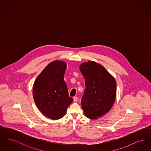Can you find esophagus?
<instances>
[{
    "label": "esophagus",
    "instance_id": "esophagus-1",
    "mask_svg": "<svg viewBox=\"0 0 151 151\" xmlns=\"http://www.w3.org/2000/svg\"><path fill=\"white\" fill-rule=\"evenodd\" d=\"M73 101L75 102L78 101V97H76H76H73Z\"/></svg>",
    "mask_w": 151,
    "mask_h": 151
}]
</instances>
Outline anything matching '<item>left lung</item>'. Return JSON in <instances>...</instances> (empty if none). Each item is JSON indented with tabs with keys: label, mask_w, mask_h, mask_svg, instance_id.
I'll return each instance as SVG.
<instances>
[{
	"label": "left lung",
	"mask_w": 151,
	"mask_h": 151,
	"mask_svg": "<svg viewBox=\"0 0 151 151\" xmlns=\"http://www.w3.org/2000/svg\"><path fill=\"white\" fill-rule=\"evenodd\" d=\"M79 68L86 86L81 100V107L87 118L97 119L106 114L115 102V78L104 67L94 61L83 63Z\"/></svg>",
	"instance_id": "8db88e82"
}]
</instances>
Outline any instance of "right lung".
<instances>
[{"mask_svg": "<svg viewBox=\"0 0 151 151\" xmlns=\"http://www.w3.org/2000/svg\"><path fill=\"white\" fill-rule=\"evenodd\" d=\"M66 68L63 61L51 62L33 84V96L37 107L43 115L53 120L62 118L73 101L64 80Z\"/></svg>", "mask_w": 151, "mask_h": 151, "instance_id": "obj_1", "label": "right lung"}]
</instances>
